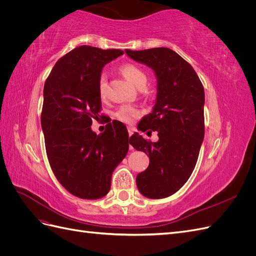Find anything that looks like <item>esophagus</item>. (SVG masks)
Masks as SVG:
<instances>
[{
  "label": "esophagus",
  "instance_id": "1",
  "mask_svg": "<svg viewBox=\"0 0 256 256\" xmlns=\"http://www.w3.org/2000/svg\"><path fill=\"white\" fill-rule=\"evenodd\" d=\"M134 128H132V127H128V134H129V136H130L134 134Z\"/></svg>",
  "mask_w": 256,
  "mask_h": 256
}]
</instances>
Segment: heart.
<instances>
[{
	"mask_svg": "<svg viewBox=\"0 0 256 256\" xmlns=\"http://www.w3.org/2000/svg\"><path fill=\"white\" fill-rule=\"evenodd\" d=\"M122 72L124 76H125V78L129 81V83L132 84L136 88L140 86L142 83H146L145 74L141 70L140 68L132 64H127L125 66H122ZM106 88V76L104 74L99 79V94L102 96L104 95ZM138 115H140V111L136 109V108L130 106H122L120 108L118 113H116V118L124 122H131L134 118H136Z\"/></svg>",
	"mask_w": 256,
	"mask_h": 256,
	"instance_id": "b5f03b06",
	"label": "heart"
}]
</instances>
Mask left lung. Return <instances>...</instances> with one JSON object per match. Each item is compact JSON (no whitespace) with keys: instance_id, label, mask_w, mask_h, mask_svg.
I'll use <instances>...</instances> for the list:
<instances>
[{"instance_id":"left-lung-1","label":"left lung","mask_w":256,"mask_h":256,"mask_svg":"<svg viewBox=\"0 0 256 256\" xmlns=\"http://www.w3.org/2000/svg\"><path fill=\"white\" fill-rule=\"evenodd\" d=\"M125 52L150 67L157 79L152 111L138 129L157 131L159 140L147 142L138 134L129 140L150 157L148 168L136 176V187L146 198H164L182 187L196 164L204 140V88L193 67L171 49Z\"/></svg>"}]
</instances>
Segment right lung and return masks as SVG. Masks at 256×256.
<instances>
[{
  "instance_id": "obj_1",
  "label": "right lung",
  "mask_w": 256,
  "mask_h": 256,
  "mask_svg": "<svg viewBox=\"0 0 256 256\" xmlns=\"http://www.w3.org/2000/svg\"><path fill=\"white\" fill-rule=\"evenodd\" d=\"M122 54L81 46L56 62L44 83L42 128L49 164L60 184L80 198L106 196L113 171L128 152L122 122L108 124L100 134L90 127L102 106V68Z\"/></svg>"
}]
</instances>
